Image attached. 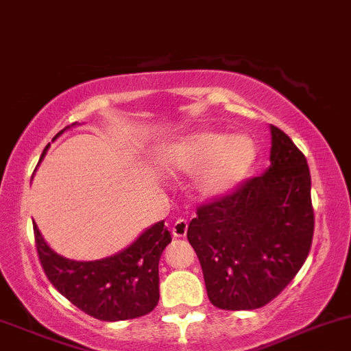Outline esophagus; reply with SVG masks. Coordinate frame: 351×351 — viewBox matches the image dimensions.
I'll return each instance as SVG.
<instances>
[{
  "instance_id": "esophagus-1",
  "label": "esophagus",
  "mask_w": 351,
  "mask_h": 351,
  "mask_svg": "<svg viewBox=\"0 0 351 351\" xmlns=\"http://www.w3.org/2000/svg\"><path fill=\"white\" fill-rule=\"evenodd\" d=\"M186 232H188V221H186V219H184V218L176 219L175 225H173V228H171L173 237L183 238L184 234H186Z\"/></svg>"
}]
</instances>
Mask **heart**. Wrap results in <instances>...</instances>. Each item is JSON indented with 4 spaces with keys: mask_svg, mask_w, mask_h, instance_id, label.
I'll return each instance as SVG.
<instances>
[{
    "mask_svg": "<svg viewBox=\"0 0 351 351\" xmlns=\"http://www.w3.org/2000/svg\"><path fill=\"white\" fill-rule=\"evenodd\" d=\"M256 160V146L245 134L226 136L218 132H199L171 145L161 163L171 171L195 173L196 191L205 198L228 195L248 176Z\"/></svg>",
    "mask_w": 351,
    "mask_h": 351,
    "instance_id": "1",
    "label": "heart"
}]
</instances>
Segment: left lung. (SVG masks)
<instances>
[{
  "label": "left lung",
  "instance_id": "1",
  "mask_svg": "<svg viewBox=\"0 0 351 351\" xmlns=\"http://www.w3.org/2000/svg\"><path fill=\"white\" fill-rule=\"evenodd\" d=\"M271 130L269 167L196 208L188 241L219 310H255L295 278L311 248L315 215L306 158L287 133Z\"/></svg>",
  "mask_w": 351,
  "mask_h": 351
}]
</instances>
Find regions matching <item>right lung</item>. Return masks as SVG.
<instances>
[{
	"label": "right lung",
	"instance_id": "add662e5",
	"mask_svg": "<svg viewBox=\"0 0 351 351\" xmlns=\"http://www.w3.org/2000/svg\"><path fill=\"white\" fill-rule=\"evenodd\" d=\"M46 149L48 146L41 160ZM33 230L45 275L64 298L84 313L101 322H119L155 310L160 300L158 263L171 241L165 221L146 230L123 252L96 261H75L58 255L46 245L36 225Z\"/></svg>",
	"mask_w": 351,
	"mask_h": 351
}]
</instances>
